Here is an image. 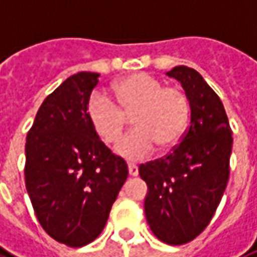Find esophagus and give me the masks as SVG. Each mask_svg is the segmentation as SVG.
Here are the masks:
<instances>
[{
	"label": "esophagus",
	"mask_w": 257,
	"mask_h": 257,
	"mask_svg": "<svg viewBox=\"0 0 257 257\" xmlns=\"http://www.w3.org/2000/svg\"><path fill=\"white\" fill-rule=\"evenodd\" d=\"M128 173H130V176H137L139 175V166L136 164H128Z\"/></svg>",
	"instance_id": "esophagus-1"
}]
</instances>
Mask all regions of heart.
Instances as JSON below:
<instances>
[{
	"mask_svg": "<svg viewBox=\"0 0 257 257\" xmlns=\"http://www.w3.org/2000/svg\"><path fill=\"white\" fill-rule=\"evenodd\" d=\"M117 108L102 92H93L86 102V116L95 133L107 144L116 143L124 130V113H132V130L116 146L127 159H141L159 146L171 151L180 144L189 125L190 103L176 86H164L158 78L137 72L111 86Z\"/></svg>",
	"mask_w": 257,
	"mask_h": 257,
	"instance_id": "1",
	"label": "heart"
}]
</instances>
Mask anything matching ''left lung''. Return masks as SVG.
<instances>
[{
	"mask_svg": "<svg viewBox=\"0 0 257 257\" xmlns=\"http://www.w3.org/2000/svg\"><path fill=\"white\" fill-rule=\"evenodd\" d=\"M166 75L179 81L189 99L190 125L171 154L139 172L148 186L144 210L152 233L183 245L203 232L225 192L232 132L221 99L199 72L178 65Z\"/></svg>",
	"mask_w": 257,
	"mask_h": 257,
	"instance_id": "obj_1",
	"label": "left lung"
}]
</instances>
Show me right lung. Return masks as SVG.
<instances>
[{"label":"right lung","mask_w":257,"mask_h":257,"mask_svg":"<svg viewBox=\"0 0 257 257\" xmlns=\"http://www.w3.org/2000/svg\"><path fill=\"white\" fill-rule=\"evenodd\" d=\"M99 77L81 71L67 78L44 99L26 136L25 183L35 214L53 239L70 247L98 238L128 175L86 116Z\"/></svg>","instance_id":"1"}]
</instances>
